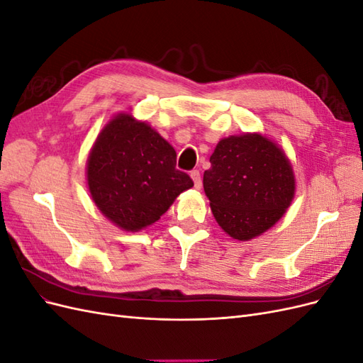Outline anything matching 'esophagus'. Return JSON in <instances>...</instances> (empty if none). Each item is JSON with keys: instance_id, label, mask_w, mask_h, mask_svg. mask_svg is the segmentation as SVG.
Masks as SVG:
<instances>
[{"instance_id": "1", "label": "esophagus", "mask_w": 363, "mask_h": 363, "mask_svg": "<svg viewBox=\"0 0 363 363\" xmlns=\"http://www.w3.org/2000/svg\"><path fill=\"white\" fill-rule=\"evenodd\" d=\"M191 177H192V180H194L195 188H196V189H201L203 182H201V174H200V171H199V169L191 171Z\"/></svg>"}]
</instances>
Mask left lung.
<instances>
[{
  "label": "left lung",
  "mask_w": 363,
  "mask_h": 363,
  "mask_svg": "<svg viewBox=\"0 0 363 363\" xmlns=\"http://www.w3.org/2000/svg\"><path fill=\"white\" fill-rule=\"evenodd\" d=\"M203 186L216 223L238 240L267 232L291 206L295 177L283 150L259 133L218 142Z\"/></svg>",
  "instance_id": "1"
}]
</instances>
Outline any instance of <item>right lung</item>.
<instances>
[{"label":"right lung","mask_w":363,"mask_h":363,"mask_svg":"<svg viewBox=\"0 0 363 363\" xmlns=\"http://www.w3.org/2000/svg\"><path fill=\"white\" fill-rule=\"evenodd\" d=\"M175 162L177 152L155 128L119 113L101 130L87 157L92 200L115 225L139 232L194 186Z\"/></svg>","instance_id":"right-lung-1"}]
</instances>
